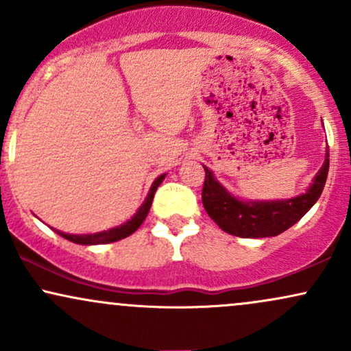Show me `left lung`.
<instances>
[{
    "label": "left lung",
    "mask_w": 351,
    "mask_h": 351,
    "mask_svg": "<svg viewBox=\"0 0 351 351\" xmlns=\"http://www.w3.org/2000/svg\"><path fill=\"white\" fill-rule=\"evenodd\" d=\"M328 156L330 153L327 152L324 165L305 195L267 203H243L236 199L213 178V173L203 167L206 173L201 193L203 206L209 217L228 234L237 237L277 236L293 226L320 198L328 175Z\"/></svg>",
    "instance_id": "obj_1"
}]
</instances>
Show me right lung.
I'll list each match as a JSON object with an SVG mask.
<instances>
[{"instance_id":"obj_1","label":"right lung","mask_w":351,"mask_h":351,"mask_svg":"<svg viewBox=\"0 0 351 351\" xmlns=\"http://www.w3.org/2000/svg\"><path fill=\"white\" fill-rule=\"evenodd\" d=\"M165 178V175L158 176L155 181H153L152 188H150V193H148L147 199H145V203L140 206L138 211L135 213V216L132 217L130 221H127V223H123L122 226H117L114 229H108V231H102V232H95V234H66V232H60V231H54L58 232L59 236H62L64 239L67 241H72V243L75 244H108V243H115V241H120L123 239V237L134 234L136 229L140 228V224L143 223L145 217H147L148 211H150V206H152V201H153V196H155V191L156 188L160 186V183H162Z\"/></svg>"}]
</instances>
